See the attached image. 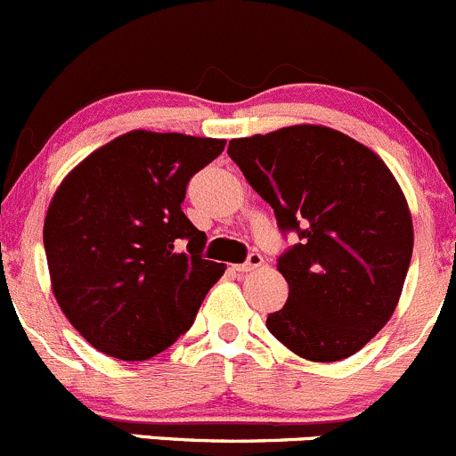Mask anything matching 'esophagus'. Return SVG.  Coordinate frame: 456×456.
I'll use <instances>...</instances> for the list:
<instances>
[{"label": "esophagus", "instance_id": "1", "mask_svg": "<svg viewBox=\"0 0 456 456\" xmlns=\"http://www.w3.org/2000/svg\"><path fill=\"white\" fill-rule=\"evenodd\" d=\"M261 265H263V256L259 255V252H252V255L248 256V261L234 265V270H237V272H252V270H259Z\"/></svg>", "mask_w": 456, "mask_h": 456}]
</instances>
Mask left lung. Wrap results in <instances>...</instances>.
<instances>
[{"instance_id": "1", "label": "left lung", "mask_w": 456, "mask_h": 456, "mask_svg": "<svg viewBox=\"0 0 456 456\" xmlns=\"http://www.w3.org/2000/svg\"><path fill=\"white\" fill-rule=\"evenodd\" d=\"M228 156L300 239L276 263L289 297L267 330L312 362L354 355L391 321L411 265L412 217L391 168L322 125L234 138Z\"/></svg>"}]
</instances>
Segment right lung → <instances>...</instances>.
<instances>
[{"instance_id": "1", "label": "right lung", "mask_w": 456, "mask_h": 456, "mask_svg": "<svg viewBox=\"0 0 456 456\" xmlns=\"http://www.w3.org/2000/svg\"><path fill=\"white\" fill-rule=\"evenodd\" d=\"M226 140L135 129L72 168L44 224L50 283L65 318L102 354L149 360L193 325L226 265L182 213L186 184Z\"/></svg>"}]
</instances>
